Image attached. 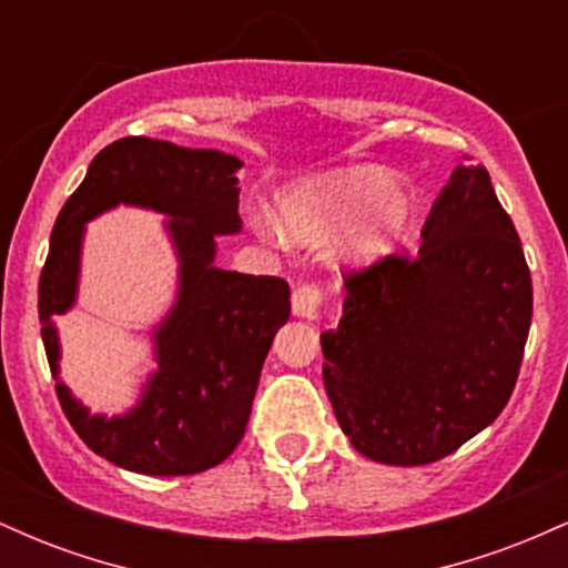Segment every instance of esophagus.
Wrapping results in <instances>:
<instances>
[{
	"mask_svg": "<svg viewBox=\"0 0 568 568\" xmlns=\"http://www.w3.org/2000/svg\"><path fill=\"white\" fill-rule=\"evenodd\" d=\"M323 304V291L317 285H298L291 296L293 315L304 317V321H315L317 312H321Z\"/></svg>",
	"mask_w": 568,
	"mask_h": 568,
	"instance_id": "esophagus-1",
	"label": "esophagus"
}]
</instances>
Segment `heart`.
<instances>
[{"label": "heart", "mask_w": 568, "mask_h": 568, "mask_svg": "<svg viewBox=\"0 0 568 568\" xmlns=\"http://www.w3.org/2000/svg\"><path fill=\"white\" fill-rule=\"evenodd\" d=\"M414 211V189L379 165H344L304 175L277 197V219L285 237L312 245L342 229L336 256L355 266L389 256L406 237ZM256 226L264 237H280L270 219L262 216Z\"/></svg>", "instance_id": "heart-1"}]
</instances>
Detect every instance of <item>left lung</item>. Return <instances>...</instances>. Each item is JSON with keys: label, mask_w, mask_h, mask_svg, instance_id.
<instances>
[{"label": "left lung", "mask_w": 568, "mask_h": 568, "mask_svg": "<svg viewBox=\"0 0 568 568\" xmlns=\"http://www.w3.org/2000/svg\"><path fill=\"white\" fill-rule=\"evenodd\" d=\"M321 334L323 382L352 446L382 465L438 462L510 400L531 325V275L486 168L459 162L419 256L344 280Z\"/></svg>", "instance_id": "obj_1"}]
</instances>
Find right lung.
<instances>
[{
  "label": "right lung",
  "instance_id": "right-lung-1",
  "mask_svg": "<svg viewBox=\"0 0 568 568\" xmlns=\"http://www.w3.org/2000/svg\"><path fill=\"white\" fill-rule=\"evenodd\" d=\"M243 160L219 149L171 141H114L58 213L39 277V321L63 414L90 452L141 475H194L221 462L243 438L258 376L280 325L288 323L291 291L280 277L221 270L219 234L243 232L237 171ZM120 204L168 215L180 258V288L153 329L159 366L125 415H93L60 379L53 314L75 303L83 226Z\"/></svg>",
  "mask_w": 568,
  "mask_h": 568
}]
</instances>
